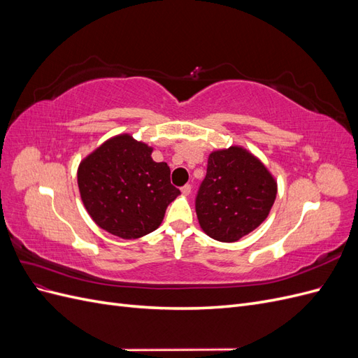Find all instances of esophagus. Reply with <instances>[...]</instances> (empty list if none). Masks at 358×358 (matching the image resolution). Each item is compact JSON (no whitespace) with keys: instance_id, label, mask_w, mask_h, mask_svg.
<instances>
[{"instance_id":"34e87169","label":"esophagus","mask_w":358,"mask_h":358,"mask_svg":"<svg viewBox=\"0 0 358 358\" xmlns=\"http://www.w3.org/2000/svg\"><path fill=\"white\" fill-rule=\"evenodd\" d=\"M180 191H182L183 196H189V194H191V185H188V183H187L185 187H182Z\"/></svg>"}]
</instances>
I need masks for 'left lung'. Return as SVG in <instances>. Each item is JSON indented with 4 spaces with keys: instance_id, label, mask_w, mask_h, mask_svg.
I'll list each match as a JSON object with an SVG mask.
<instances>
[{
    "instance_id": "8db88e82",
    "label": "left lung",
    "mask_w": 358,
    "mask_h": 358,
    "mask_svg": "<svg viewBox=\"0 0 358 358\" xmlns=\"http://www.w3.org/2000/svg\"><path fill=\"white\" fill-rule=\"evenodd\" d=\"M276 194V179L248 149L213 150L196 199L199 224L215 241L237 242L266 221Z\"/></svg>"
}]
</instances>
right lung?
<instances>
[{
  "label": "right lung",
  "instance_id": "1",
  "mask_svg": "<svg viewBox=\"0 0 358 358\" xmlns=\"http://www.w3.org/2000/svg\"><path fill=\"white\" fill-rule=\"evenodd\" d=\"M152 150L125 133L80 161V199L100 229L121 239H138L161 225L180 191L170 183L167 162H155Z\"/></svg>",
  "mask_w": 358,
  "mask_h": 358
}]
</instances>
